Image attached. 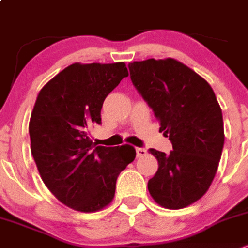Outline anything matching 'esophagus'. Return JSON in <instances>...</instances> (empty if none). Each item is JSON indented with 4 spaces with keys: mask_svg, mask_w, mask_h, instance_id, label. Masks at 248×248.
<instances>
[{
    "mask_svg": "<svg viewBox=\"0 0 248 248\" xmlns=\"http://www.w3.org/2000/svg\"><path fill=\"white\" fill-rule=\"evenodd\" d=\"M146 154L147 152L145 149H142V147H136V156H138V157H144Z\"/></svg>",
    "mask_w": 248,
    "mask_h": 248,
    "instance_id": "1",
    "label": "esophagus"
}]
</instances>
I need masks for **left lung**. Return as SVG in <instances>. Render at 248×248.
<instances>
[{"instance_id": "left-lung-1", "label": "left lung", "mask_w": 248, "mask_h": 248, "mask_svg": "<svg viewBox=\"0 0 248 248\" xmlns=\"http://www.w3.org/2000/svg\"><path fill=\"white\" fill-rule=\"evenodd\" d=\"M129 70L173 147L169 155L150 149L158 161L150 194L163 208H186L205 194L217 173L225 140L221 108L205 79L174 59L134 61Z\"/></svg>"}]
</instances>
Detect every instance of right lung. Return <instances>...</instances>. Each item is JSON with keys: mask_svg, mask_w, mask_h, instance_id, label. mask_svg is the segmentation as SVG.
Returning <instances> with one entry per match:
<instances>
[{"mask_svg": "<svg viewBox=\"0 0 248 248\" xmlns=\"http://www.w3.org/2000/svg\"><path fill=\"white\" fill-rule=\"evenodd\" d=\"M128 75L124 62H75L36 97L29 120L31 155L47 189L77 212L110 204L118 176L136 156L130 145L97 146L88 136L91 125L101 124L106 97Z\"/></svg>", "mask_w": 248, "mask_h": 248, "instance_id": "1", "label": "right lung"}]
</instances>
